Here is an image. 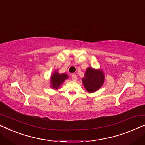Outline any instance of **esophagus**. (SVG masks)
I'll return each mask as SVG.
<instances>
[{
	"label": "esophagus",
	"mask_w": 145,
	"mask_h": 145,
	"mask_svg": "<svg viewBox=\"0 0 145 145\" xmlns=\"http://www.w3.org/2000/svg\"><path fill=\"white\" fill-rule=\"evenodd\" d=\"M77 79H78V78H77L76 75H75V74H72V80L73 81H76Z\"/></svg>",
	"instance_id": "esophagus-1"
}]
</instances>
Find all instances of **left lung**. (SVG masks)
<instances>
[{
	"label": "left lung",
	"instance_id": "8db88e82",
	"mask_svg": "<svg viewBox=\"0 0 145 145\" xmlns=\"http://www.w3.org/2000/svg\"><path fill=\"white\" fill-rule=\"evenodd\" d=\"M104 72L102 70L88 67L85 72L84 77L82 80L87 92L92 93L102 87L104 84Z\"/></svg>",
	"mask_w": 145,
	"mask_h": 145
}]
</instances>
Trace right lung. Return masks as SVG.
Returning a JSON list of instances; mask_svg holds the SVG:
<instances>
[{
	"mask_svg": "<svg viewBox=\"0 0 145 145\" xmlns=\"http://www.w3.org/2000/svg\"><path fill=\"white\" fill-rule=\"evenodd\" d=\"M68 78V75L63 73V74H59L58 71H55L51 76V88L55 90L60 88L61 85L64 82V81Z\"/></svg>",
	"mask_w": 145,
	"mask_h": 145,
	"instance_id": "right-lung-1",
	"label": "right lung"
}]
</instances>
